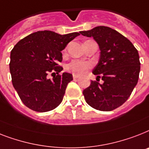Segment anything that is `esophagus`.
Masks as SVG:
<instances>
[{"instance_id":"obj_1","label":"esophagus","mask_w":149,"mask_h":149,"mask_svg":"<svg viewBox=\"0 0 149 149\" xmlns=\"http://www.w3.org/2000/svg\"><path fill=\"white\" fill-rule=\"evenodd\" d=\"M72 78H73V79H77L79 78V76H77V75H72Z\"/></svg>"}]
</instances>
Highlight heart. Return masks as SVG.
<instances>
[{
	"mask_svg": "<svg viewBox=\"0 0 149 149\" xmlns=\"http://www.w3.org/2000/svg\"><path fill=\"white\" fill-rule=\"evenodd\" d=\"M92 67L91 63L79 60H72L66 66V71L73 75L81 76L89 70Z\"/></svg>",
	"mask_w": 149,
	"mask_h": 149,
	"instance_id": "obj_1",
	"label": "heart"
}]
</instances>
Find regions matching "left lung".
<instances>
[{
	"instance_id": "obj_1",
	"label": "left lung",
	"mask_w": 149,
	"mask_h": 149,
	"mask_svg": "<svg viewBox=\"0 0 149 149\" xmlns=\"http://www.w3.org/2000/svg\"><path fill=\"white\" fill-rule=\"evenodd\" d=\"M99 44L100 58L93 73L103 83L91 81L83 90L86 102L100 111H112L122 106L133 91L140 72L139 56L131 41L113 29L99 26L80 31Z\"/></svg>"
}]
</instances>
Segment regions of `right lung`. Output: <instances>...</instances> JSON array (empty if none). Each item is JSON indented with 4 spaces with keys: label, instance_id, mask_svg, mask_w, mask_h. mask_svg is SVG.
Returning <instances> with one entry per match:
<instances>
[{
    "label": "right lung",
    "instance_id": "1",
    "mask_svg": "<svg viewBox=\"0 0 149 149\" xmlns=\"http://www.w3.org/2000/svg\"><path fill=\"white\" fill-rule=\"evenodd\" d=\"M80 35L74 32L60 35L50 31H37L20 40L10 52V72L12 83L23 103L36 112L56 108L62 102L70 73L59 72L63 67L62 51ZM58 74L52 80L48 74Z\"/></svg>",
    "mask_w": 149,
    "mask_h": 149
}]
</instances>
